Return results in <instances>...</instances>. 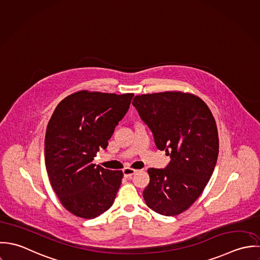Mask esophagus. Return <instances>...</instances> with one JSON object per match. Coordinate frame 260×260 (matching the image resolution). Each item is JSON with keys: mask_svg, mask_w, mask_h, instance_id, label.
Wrapping results in <instances>:
<instances>
[{"mask_svg": "<svg viewBox=\"0 0 260 260\" xmlns=\"http://www.w3.org/2000/svg\"><path fill=\"white\" fill-rule=\"evenodd\" d=\"M122 172H123V176L125 178H131L133 175H135L138 172V170H135L132 168H125V169H123Z\"/></svg>", "mask_w": 260, "mask_h": 260, "instance_id": "esophagus-1", "label": "esophagus"}]
</instances>
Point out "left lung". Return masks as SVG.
I'll use <instances>...</instances> for the list:
<instances>
[{"mask_svg": "<svg viewBox=\"0 0 260 260\" xmlns=\"http://www.w3.org/2000/svg\"><path fill=\"white\" fill-rule=\"evenodd\" d=\"M133 104L153 132L156 148L171 156L166 169L148 170L146 204L165 216L179 215L200 197L216 166L219 139L213 114L200 98L182 91L137 95Z\"/></svg>", "mask_w": 260, "mask_h": 260, "instance_id": "left-lung-1", "label": "left lung"}]
</instances>
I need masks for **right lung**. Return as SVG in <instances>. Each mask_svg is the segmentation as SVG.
I'll return each instance as SVG.
<instances>
[{
    "label": "right lung",
    "instance_id": "1",
    "mask_svg": "<svg viewBox=\"0 0 260 260\" xmlns=\"http://www.w3.org/2000/svg\"><path fill=\"white\" fill-rule=\"evenodd\" d=\"M134 93L80 90L56 106L45 136V165L53 190L71 214L93 219L112 206L123 177L92 164L105 149Z\"/></svg>",
    "mask_w": 260,
    "mask_h": 260
}]
</instances>
